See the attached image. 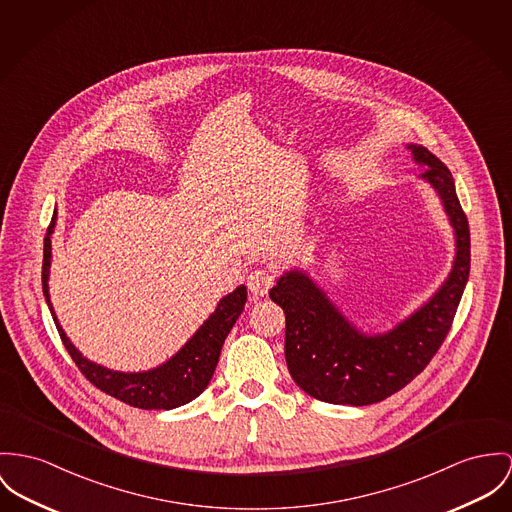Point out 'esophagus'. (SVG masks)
I'll return each instance as SVG.
<instances>
[{"label":"esophagus","instance_id":"34e87169","mask_svg":"<svg viewBox=\"0 0 512 512\" xmlns=\"http://www.w3.org/2000/svg\"><path fill=\"white\" fill-rule=\"evenodd\" d=\"M275 276L265 269H257L247 276V288L255 294V296H265L269 292V288L273 286Z\"/></svg>","mask_w":512,"mask_h":512}]
</instances>
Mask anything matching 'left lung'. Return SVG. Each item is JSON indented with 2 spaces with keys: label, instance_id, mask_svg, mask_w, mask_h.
Segmentation results:
<instances>
[{
  "label": "left lung",
  "instance_id": "obj_1",
  "mask_svg": "<svg viewBox=\"0 0 512 512\" xmlns=\"http://www.w3.org/2000/svg\"><path fill=\"white\" fill-rule=\"evenodd\" d=\"M454 236L450 273L433 296L388 331H364L300 267L276 278L269 296L286 315L284 356L292 380L319 401L370 405L405 388L431 362L470 276V228L448 167L425 146L407 144Z\"/></svg>",
  "mask_w": 512,
  "mask_h": 512
}]
</instances>
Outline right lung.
I'll return each mask as SVG.
<instances>
[{"mask_svg":"<svg viewBox=\"0 0 512 512\" xmlns=\"http://www.w3.org/2000/svg\"><path fill=\"white\" fill-rule=\"evenodd\" d=\"M58 212H54L48 232L44 237V259H42V292L48 310L54 317L56 329L62 337L66 351L78 364L81 374L97 386L101 392L113 395L120 401L138 409H175L197 399L206 390L216 370L222 345L232 331L237 317L243 312L247 302V288L239 284L236 290L222 296L216 310L204 319V323L191 335V339L165 362L156 368L140 372H120L89 360L79 353L78 347L70 341L54 314L50 302V267H52V234L56 228Z\"/></svg>","mask_w":512,"mask_h":512,"instance_id":"1","label":"right lung"}]
</instances>
